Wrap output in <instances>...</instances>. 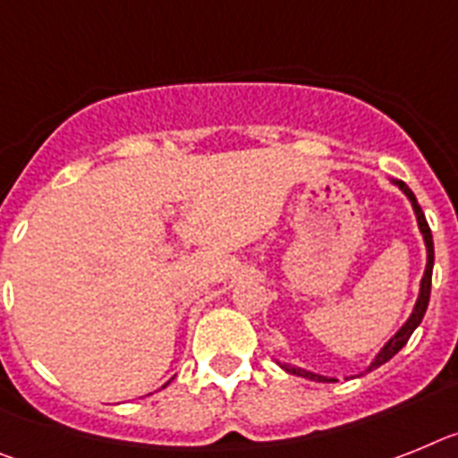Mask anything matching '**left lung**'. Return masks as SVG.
<instances>
[{
	"label": "left lung",
	"instance_id": "obj_1",
	"mask_svg": "<svg viewBox=\"0 0 458 458\" xmlns=\"http://www.w3.org/2000/svg\"><path fill=\"white\" fill-rule=\"evenodd\" d=\"M394 186H399L401 191L405 193V198L411 200L412 205V212H415V218H417V228H420L421 233V240H424V246H427V267H424V276H421L420 281V295H417V301L415 306H412V313L408 316V320H405L403 325L399 327V332L392 336V339L387 341V344L383 345V348L377 350V355L373 357L371 364H369L364 371L360 373V376H364V373L373 371V369L383 367L385 361H389L392 357L399 352L401 348H403L405 344H408V339H411V334L415 332L417 327H420L421 318H424V313H427V306H428V295H431V274H433V237H431V230H428V224L427 218H424V212H421V207L417 205V198L415 193H412L408 186L403 184V182L396 180ZM278 364V367L284 369L285 373H293V376H300V377H306V380H316V383H336V377H329V376H320V373H313V371H306V369L301 367H295V364H288V361H278L274 360ZM357 377V376H355Z\"/></svg>",
	"mask_w": 458,
	"mask_h": 458
}]
</instances>
